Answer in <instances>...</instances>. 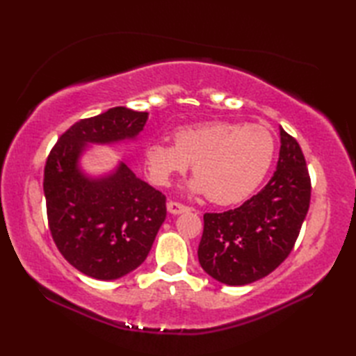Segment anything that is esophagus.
<instances>
[{
    "label": "esophagus",
    "mask_w": 356,
    "mask_h": 356,
    "mask_svg": "<svg viewBox=\"0 0 356 356\" xmlns=\"http://www.w3.org/2000/svg\"><path fill=\"white\" fill-rule=\"evenodd\" d=\"M166 209H168L170 214L177 216V214L185 213V211H188L190 208L182 205V203H179V202H168V203H166Z\"/></svg>",
    "instance_id": "1"
}]
</instances>
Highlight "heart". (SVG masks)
I'll use <instances>...</instances> for the list:
<instances>
[{
  "label": "heart",
  "instance_id": "obj_1",
  "mask_svg": "<svg viewBox=\"0 0 356 356\" xmlns=\"http://www.w3.org/2000/svg\"><path fill=\"white\" fill-rule=\"evenodd\" d=\"M174 145L148 142L143 161L151 182L170 184L193 162L195 176L188 182L194 194H207L217 205L245 200L260 186L275 157V139L263 125L237 122L199 124L172 133Z\"/></svg>",
  "mask_w": 356,
  "mask_h": 356
}]
</instances>
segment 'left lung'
<instances>
[{"label": "left lung", "instance_id": "1", "mask_svg": "<svg viewBox=\"0 0 356 356\" xmlns=\"http://www.w3.org/2000/svg\"><path fill=\"white\" fill-rule=\"evenodd\" d=\"M274 176L243 205L203 216L199 263L228 286L269 275L291 254L311 203V179L298 142L280 127Z\"/></svg>", "mask_w": 356, "mask_h": 356}]
</instances>
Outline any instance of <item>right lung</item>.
Listing matches in <instances>:
<instances>
[{
  "label": "right lung",
  "mask_w": 356,
  "mask_h": 356,
  "mask_svg": "<svg viewBox=\"0 0 356 356\" xmlns=\"http://www.w3.org/2000/svg\"><path fill=\"white\" fill-rule=\"evenodd\" d=\"M147 111L115 107L72 125L44 168L49 228L59 252L82 274L116 280L145 261L166 217L165 195L119 162L90 176L81 166L88 145L136 140Z\"/></svg>",
  "instance_id": "obj_1"
}]
</instances>
